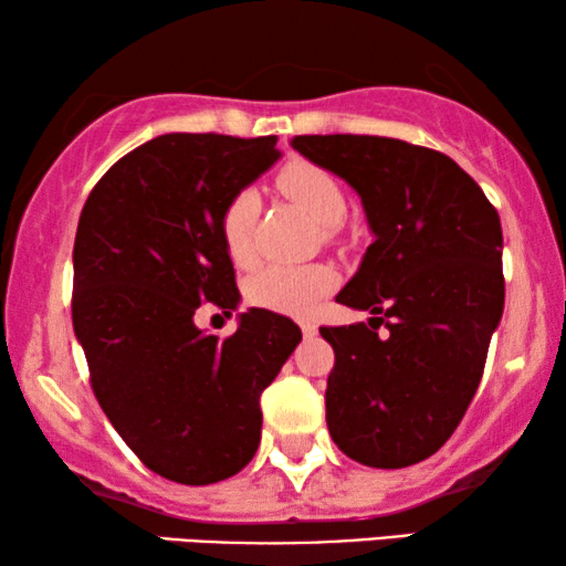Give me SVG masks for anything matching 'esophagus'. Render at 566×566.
<instances>
[{"label": "esophagus", "instance_id": "1", "mask_svg": "<svg viewBox=\"0 0 566 566\" xmlns=\"http://www.w3.org/2000/svg\"><path fill=\"white\" fill-rule=\"evenodd\" d=\"M300 328H302V336H305V338L317 336V325L313 321H300Z\"/></svg>", "mask_w": 566, "mask_h": 566}]
</instances>
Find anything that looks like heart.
<instances>
[{
    "instance_id": "b5f03b06",
    "label": "heart",
    "mask_w": 566,
    "mask_h": 566,
    "mask_svg": "<svg viewBox=\"0 0 566 566\" xmlns=\"http://www.w3.org/2000/svg\"><path fill=\"white\" fill-rule=\"evenodd\" d=\"M280 187L323 226H336L346 214V195L331 171L310 161H290L280 171ZM259 200L251 189H241L222 205L218 233L230 261L249 266L253 261V220ZM336 284V274L325 264H269L245 284L251 305L282 315H307L323 294Z\"/></svg>"
}]
</instances>
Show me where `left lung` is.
<instances>
[{
    "label": "left lung",
    "instance_id": "8db88e82",
    "mask_svg": "<svg viewBox=\"0 0 566 566\" xmlns=\"http://www.w3.org/2000/svg\"><path fill=\"white\" fill-rule=\"evenodd\" d=\"M290 143L359 192L374 233L336 297L374 317L321 328L336 354L325 389L328 431L366 467L418 464L464 418L503 317L497 210L441 150L352 133Z\"/></svg>",
    "mask_w": 566,
    "mask_h": 566
}]
</instances>
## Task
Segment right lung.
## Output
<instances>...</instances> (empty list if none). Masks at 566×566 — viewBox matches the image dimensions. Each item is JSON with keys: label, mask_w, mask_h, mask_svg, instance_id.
Returning <instances> with one entry per match:
<instances>
[{"label": "right lung", "mask_w": 566, "mask_h": 566, "mask_svg": "<svg viewBox=\"0 0 566 566\" xmlns=\"http://www.w3.org/2000/svg\"><path fill=\"white\" fill-rule=\"evenodd\" d=\"M276 135L169 133L107 169L78 218L71 317L92 392L150 472L228 480L261 441V392L302 333L253 307L233 336H207L197 307L238 305L218 220L276 161Z\"/></svg>", "instance_id": "1"}]
</instances>
